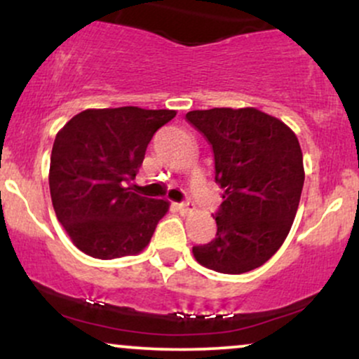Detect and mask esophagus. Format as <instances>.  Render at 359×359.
Here are the masks:
<instances>
[{"label":"esophagus","mask_w":359,"mask_h":359,"mask_svg":"<svg viewBox=\"0 0 359 359\" xmlns=\"http://www.w3.org/2000/svg\"><path fill=\"white\" fill-rule=\"evenodd\" d=\"M177 211H179L180 214H189L194 211V205L189 204V203H180V204H175Z\"/></svg>","instance_id":"esophagus-1"}]
</instances>
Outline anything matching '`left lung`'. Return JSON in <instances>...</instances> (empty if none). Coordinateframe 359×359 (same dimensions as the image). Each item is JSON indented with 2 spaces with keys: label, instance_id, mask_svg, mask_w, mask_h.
Returning a JSON list of instances; mask_svg holds the SVG:
<instances>
[{
  "label": "left lung",
  "instance_id": "obj_1",
  "mask_svg": "<svg viewBox=\"0 0 359 359\" xmlns=\"http://www.w3.org/2000/svg\"><path fill=\"white\" fill-rule=\"evenodd\" d=\"M185 119L212 147L216 182L224 189L216 238L194 246V258L219 273L258 269L283 245L297 214L306 179L299 140L257 108L197 109Z\"/></svg>",
  "mask_w": 359,
  "mask_h": 359
}]
</instances>
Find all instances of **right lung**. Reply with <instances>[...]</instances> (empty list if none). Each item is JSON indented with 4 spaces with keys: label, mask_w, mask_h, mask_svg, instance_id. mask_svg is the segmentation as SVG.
Instances as JSON below:
<instances>
[{
    "label": "right lung",
    "mask_w": 359,
    "mask_h": 359,
    "mask_svg": "<svg viewBox=\"0 0 359 359\" xmlns=\"http://www.w3.org/2000/svg\"><path fill=\"white\" fill-rule=\"evenodd\" d=\"M174 109L137 106L86 109L57 133L48 185L57 219L82 253L113 259L147 248L165 199L125 187L142 167L151 137Z\"/></svg>",
    "instance_id": "obj_1"
}]
</instances>
